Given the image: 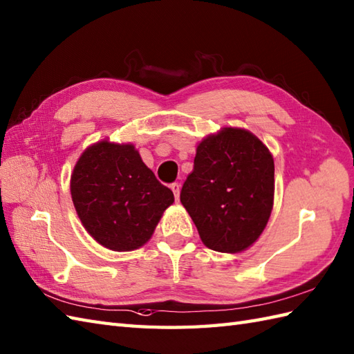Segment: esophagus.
I'll return each mask as SVG.
<instances>
[{
	"label": "esophagus",
	"instance_id": "obj_1",
	"mask_svg": "<svg viewBox=\"0 0 354 354\" xmlns=\"http://www.w3.org/2000/svg\"><path fill=\"white\" fill-rule=\"evenodd\" d=\"M170 188H171V192H174V194H175V199L178 201L179 199V190H180V187H179V184H176V183H174L170 185Z\"/></svg>",
	"mask_w": 354,
	"mask_h": 354
}]
</instances>
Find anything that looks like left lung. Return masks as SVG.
I'll return each mask as SVG.
<instances>
[{"mask_svg": "<svg viewBox=\"0 0 354 354\" xmlns=\"http://www.w3.org/2000/svg\"><path fill=\"white\" fill-rule=\"evenodd\" d=\"M274 161L258 137L225 128L197 146L180 203L208 249L236 253L264 231L273 208Z\"/></svg>", "mask_w": 354, "mask_h": 354, "instance_id": "left-lung-1", "label": "left lung"}]
</instances>
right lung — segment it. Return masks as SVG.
<instances>
[{
	"instance_id": "obj_1",
	"label": "right lung",
	"mask_w": 354,
	"mask_h": 354,
	"mask_svg": "<svg viewBox=\"0 0 354 354\" xmlns=\"http://www.w3.org/2000/svg\"><path fill=\"white\" fill-rule=\"evenodd\" d=\"M71 194L87 232L116 252L142 248L164 209L175 201L133 145L106 140L87 147L80 157L71 178Z\"/></svg>"
}]
</instances>
